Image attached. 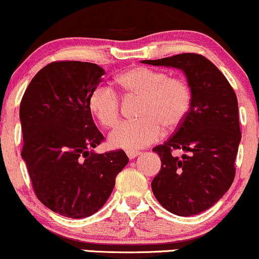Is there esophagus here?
Returning <instances> with one entry per match:
<instances>
[{
  "label": "esophagus",
  "instance_id": "obj_1",
  "mask_svg": "<svg viewBox=\"0 0 259 259\" xmlns=\"http://www.w3.org/2000/svg\"><path fill=\"white\" fill-rule=\"evenodd\" d=\"M140 153H141V152H139V151H127V152H126L127 157H129V159H134L135 157H138Z\"/></svg>",
  "mask_w": 259,
  "mask_h": 259
}]
</instances>
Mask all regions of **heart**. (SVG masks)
I'll return each instance as SVG.
<instances>
[{
    "instance_id": "obj_1",
    "label": "heart",
    "mask_w": 259,
    "mask_h": 259,
    "mask_svg": "<svg viewBox=\"0 0 259 259\" xmlns=\"http://www.w3.org/2000/svg\"><path fill=\"white\" fill-rule=\"evenodd\" d=\"M120 88L127 96H140L138 120L124 121L109 135L113 147L138 150L153 144L162 126L174 130L185 120L191 106V89L186 80L169 76L162 70L136 67L120 74ZM89 109L105 127L120 119V97L111 86L101 84L89 96Z\"/></svg>"
}]
</instances>
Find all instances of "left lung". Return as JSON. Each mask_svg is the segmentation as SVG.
Masks as SVG:
<instances>
[{
  "label": "left lung",
  "mask_w": 259,
  "mask_h": 259,
  "mask_svg": "<svg viewBox=\"0 0 259 259\" xmlns=\"http://www.w3.org/2000/svg\"><path fill=\"white\" fill-rule=\"evenodd\" d=\"M142 63L181 69L191 89V106L173 136L153 148L162 167L152 180L157 201L173 214H198L217 203L235 178L241 132L236 94L209 59L181 53ZM186 152L181 157L171 153Z\"/></svg>",
  "instance_id": "obj_1"
}]
</instances>
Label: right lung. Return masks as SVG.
Instances as JSON below:
<instances>
[{
  "mask_svg": "<svg viewBox=\"0 0 259 259\" xmlns=\"http://www.w3.org/2000/svg\"><path fill=\"white\" fill-rule=\"evenodd\" d=\"M103 75L95 63L52 62L32 78L20 102L22 157L32 189L45 206L68 218L96 213L129 162L123 150L92 151L105 138L88 102Z\"/></svg>",
  "mask_w": 259,
  "mask_h": 259,
  "instance_id": "add662e5",
  "label": "right lung"
}]
</instances>
